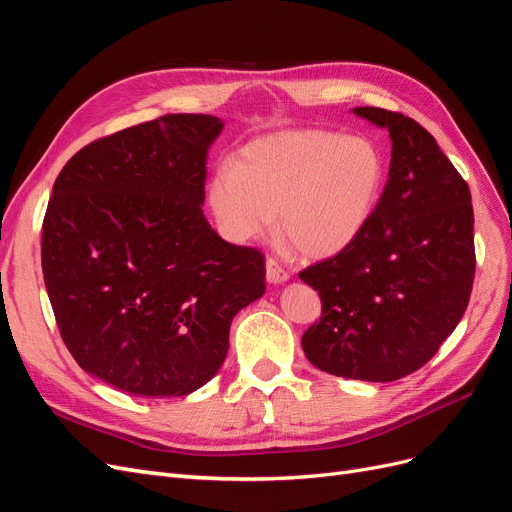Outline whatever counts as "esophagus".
Masks as SVG:
<instances>
[{
  "instance_id": "esophagus-1",
  "label": "esophagus",
  "mask_w": 512,
  "mask_h": 512,
  "mask_svg": "<svg viewBox=\"0 0 512 512\" xmlns=\"http://www.w3.org/2000/svg\"><path fill=\"white\" fill-rule=\"evenodd\" d=\"M288 271L280 265V262L273 260V258H267V282L269 284H284L288 282Z\"/></svg>"
}]
</instances>
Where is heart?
<instances>
[{"instance_id":"b5f03b06","label":"heart","mask_w":512,"mask_h":512,"mask_svg":"<svg viewBox=\"0 0 512 512\" xmlns=\"http://www.w3.org/2000/svg\"><path fill=\"white\" fill-rule=\"evenodd\" d=\"M386 183V160L367 136L284 130L252 141L209 181L207 203L230 241L284 237L307 258H331L363 235Z\"/></svg>"}]
</instances>
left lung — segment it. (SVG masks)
Returning <instances> with one entry per match:
<instances>
[{"instance_id":"1","label":"left lung","mask_w":512,"mask_h":512,"mask_svg":"<svg viewBox=\"0 0 512 512\" xmlns=\"http://www.w3.org/2000/svg\"><path fill=\"white\" fill-rule=\"evenodd\" d=\"M354 115L389 130V181L363 235L299 273L322 301L301 344L327 374L393 382L421 369L466 312L476 269L472 196L421 123L374 106Z\"/></svg>"}]
</instances>
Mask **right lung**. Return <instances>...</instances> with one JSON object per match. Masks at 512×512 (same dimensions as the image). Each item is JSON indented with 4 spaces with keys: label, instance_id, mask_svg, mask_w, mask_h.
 <instances>
[{
    "label": "right lung",
    "instance_id": "1",
    "mask_svg": "<svg viewBox=\"0 0 512 512\" xmlns=\"http://www.w3.org/2000/svg\"><path fill=\"white\" fill-rule=\"evenodd\" d=\"M213 115H164L89 143L53 185L42 273L61 339L87 374L136 397H181L228 352L265 294V258L203 213Z\"/></svg>",
    "mask_w": 512,
    "mask_h": 512
}]
</instances>
